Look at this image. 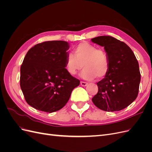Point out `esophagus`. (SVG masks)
Masks as SVG:
<instances>
[{"instance_id":"obj_1","label":"esophagus","mask_w":152,"mask_h":152,"mask_svg":"<svg viewBox=\"0 0 152 152\" xmlns=\"http://www.w3.org/2000/svg\"><path fill=\"white\" fill-rule=\"evenodd\" d=\"M87 82H82V81H81L80 82V85L82 86H84V87H85V86H87Z\"/></svg>"}]
</instances>
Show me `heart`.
Segmentation results:
<instances>
[{"mask_svg":"<svg viewBox=\"0 0 152 152\" xmlns=\"http://www.w3.org/2000/svg\"><path fill=\"white\" fill-rule=\"evenodd\" d=\"M75 55L68 53L65 59V68L69 74L75 75L81 70L82 79L91 80L97 77L103 79L109 71L110 63L107 53L95 45L82 42L74 48Z\"/></svg>","mask_w":152,"mask_h":152,"instance_id":"heart-1","label":"heart"}]
</instances>
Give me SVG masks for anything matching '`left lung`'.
<instances>
[{
  "label": "left lung",
  "mask_w": 152,
  "mask_h": 152,
  "mask_svg": "<svg viewBox=\"0 0 152 152\" xmlns=\"http://www.w3.org/2000/svg\"><path fill=\"white\" fill-rule=\"evenodd\" d=\"M91 41L104 47L110 63L107 75L97 83L98 92L92 101L106 112L126 108L136 99L141 80L134 53L126 44L111 36L97 37Z\"/></svg>",
  "instance_id": "left-lung-1"
}]
</instances>
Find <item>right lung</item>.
Masks as SVG:
<instances>
[{
  "mask_svg": "<svg viewBox=\"0 0 152 152\" xmlns=\"http://www.w3.org/2000/svg\"><path fill=\"white\" fill-rule=\"evenodd\" d=\"M69 48L65 41H47L27 52L20 68V87L31 107L48 113L56 112L79 86L80 80L65 68Z\"/></svg>",
  "mask_w": 152,
  "mask_h": 152,
  "instance_id": "add662e5",
  "label": "right lung"
}]
</instances>
